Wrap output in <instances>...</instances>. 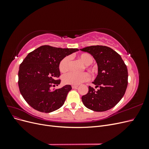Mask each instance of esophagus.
Returning a JSON list of instances; mask_svg holds the SVG:
<instances>
[{
  "mask_svg": "<svg viewBox=\"0 0 149 149\" xmlns=\"http://www.w3.org/2000/svg\"><path fill=\"white\" fill-rule=\"evenodd\" d=\"M78 87V86L77 85H72V88L73 89H77Z\"/></svg>",
  "mask_w": 149,
  "mask_h": 149,
  "instance_id": "34e87169",
  "label": "esophagus"
}]
</instances>
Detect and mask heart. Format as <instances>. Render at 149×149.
Here are the masks:
<instances>
[{
    "label": "heart",
    "instance_id": "1",
    "mask_svg": "<svg viewBox=\"0 0 149 149\" xmlns=\"http://www.w3.org/2000/svg\"><path fill=\"white\" fill-rule=\"evenodd\" d=\"M79 57L81 61L86 65V68H89V65H91L93 62V56L88 53H83L79 55ZM71 60V56H66L60 61L59 63V70L61 72H66L68 70ZM89 79L90 75L87 72H83L81 73L69 72L63 76V81L65 84L72 85H79L87 81Z\"/></svg>",
    "mask_w": 149,
    "mask_h": 149
}]
</instances>
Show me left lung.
Returning <instances> with one entry per match:
<instances>
[{"label": "left lung", "mask_w": 149, "mask_h": 149, "mask_svg": "<svg viewBox=\"0 0 149 149\" xmlns=\"http://www.w3.org/2000/svg\"><path fill=\"white\" fill-rule=\"evenodd\" d=\"M81 50L90 53L96 60L98 74L93 83L100 88L95 91L89 86L88 93L81 97L84 105L94 111L109 110L125 93L128 84L127 66L120 55L108 47L90 46Z\"/></svg>", "instance_id": "obj_1"}]
</instances>
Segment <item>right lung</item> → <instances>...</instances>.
Segmentation results:
<instances>
[{
    "label": "right lung",
    "instance_id": "add662e5",
    "mask_svg": "<svg viewBox=\"0 0 149 149\" xmlns=\"http://www.w3.org/2000/svg\"><path fill=\"white\" fill-rule=\"evenodd\" d=\"M77 48H61L43 45L28 54L19 70V87L25 101L34 109L51 112L60 108L72 89L70 85L52 90L60 84L59 63Z\"/></svg>",
    "mask_w": 149,
    "mask_h": 149
}]
</instances>
